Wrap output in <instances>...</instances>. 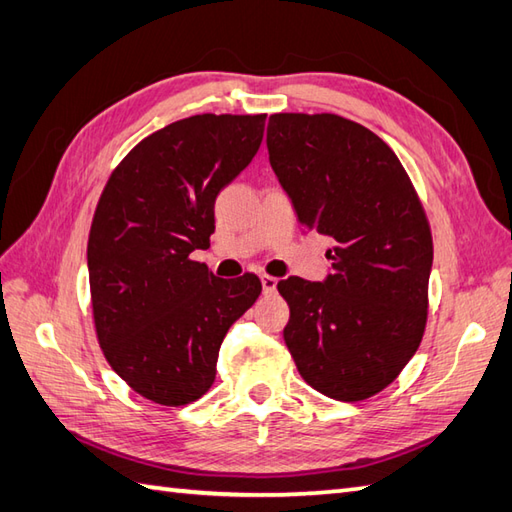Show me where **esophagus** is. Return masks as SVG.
Instances as JSON below:
<instances>
[{
  "instance_id": "esophagus-1",
  "label": "esophagus",
  "mask_w": 512,
  "mask_h": 512,
  "mask_svg": "<svg viewBox=\"0 0 512 512\" xmlns=\"http://www.w3.org/2000/svg\"><path fill=\"white\" fill-rule=\"evenodd\" d=\"M262 288L266 295H273V292L277 290V279L270 277V275H262Z\"/></svg>"
}]
</instances>
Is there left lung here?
<instances>
[{
    "label": "left lung",
    "instance_id": "8db88e82",
    "mask_svg": "<svg viewBox=\"0 0 512 512\" xmlns=\"http://www.w3.org/2000/svg\"><path fill=\"white\" fill-rule=\"evenodd\" d=\"M268 158L306 231L330 237L323 281L281 279L284 341L323 396L378 394L416 354L427 325L431 228L398 156L336 114H273Z\"/></svg>",
    "mask_w": 512,
    "mask_h": 512
}]
</instances>
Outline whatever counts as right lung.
Listing matches in <instances>:
<instances>
[{
    "mask_svg": "<svg viewBox=\"0 0 512 512\" xmlns=\"http://www.w3.org/2000/svg\"><path fill=\"white\" fill-rule=\"evenodd\" d=\"M266 114H198L129 151L96 206L88 270L107 363L140 396L180 407L211 389L228 328L262 281L220 279L195 248L215 231V198L255 158Z\"/></svg>",
    "mask_w": 512,
    "mask_h": 512,
    "instance_id": "add662e5",
    "label": "right lung"
}]
</instances>
